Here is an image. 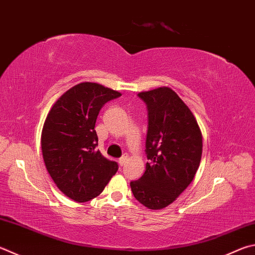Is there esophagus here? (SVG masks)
<instances>
[{
    "mask_svg": "<svg viewBox=\"0 0 255 255\" xmlns=\"http://www.w3.org/2000/svg\"><path fill=\"white\" fill-rule=\"evenodd\" d=\"M127 159H128V156H127V155H124L123 157H120V158H119V160H118V163H119V165H120V166H123V165H125V163H126V161H127Z\"/></svg>",
    "mask_w": 255,
    "mask_h": 255,
    "instance_id": "1",
    "label": "esophagus"
}]
</instances>
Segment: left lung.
<instances>
[{
	"label": "left lung",
	"instance_id": "1",
	"mask_svg": "<svg viewBox=\"0 0 255 255\" xmlns=\"http://www.w3.org/2000/svg\"><path fill=\"white\" fill-rule=\"evenodd\" d=\"M138 96L148 108V163L130 187L143 206L161 210L192 183L200 167L203 136L191 109L170 88L159 87Z\"/></svg>",
	"mask_w": 255,
	"mask_h": 255
}]
</instances>
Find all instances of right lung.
<instances>
[{
  "instance_id": "obj_1",
  "label": "right lung",
  "mask_w": 255,
  "mask_h": 255,
  "mask_svg": "<svg viewBox=\"0 0 255 255\" xmlns=\"http://www.w3.org/2000/svg\"><path fill=\"white\" fill-rule=\"evenodd\" d=\"M122 94L96 82H81L55 101L45 118L41 149L51 178L64 195L83 203L104 191L118 164L95 148L96 120L107 101Z\"/></svg>"
}]
</instances>
